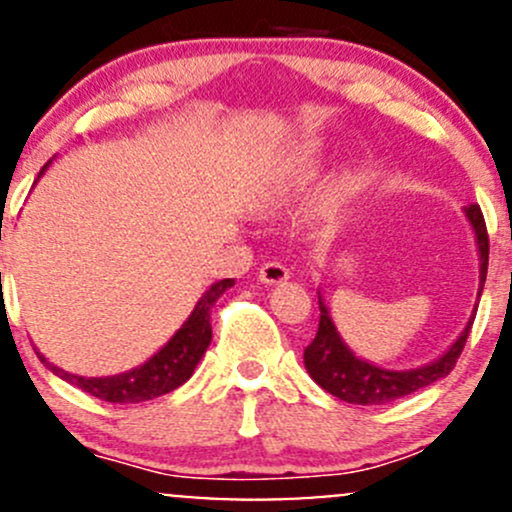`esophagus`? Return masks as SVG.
<instances>
[{
    "mask_svg": "<svg viewBox=\"0 0 512 512\" xmlns=\"http://www.w3.org/2000/svg\"><path fill=\"white\" fill-rule=\"evenodd\" d=\"M289 279V270L279 262H267L260 267V282L262 284H282Z\"/></svg>",
    "mask_w": 512,
    "mask_h": 512,
    "instance_id": "obj_1",
    "label": "esophagus"
}]
</instances>
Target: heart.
<instances>
[{
  "instance_id": "obj_1",
  "label": "heart",
  "mask_w": 512,
  "mask_h": 512,
  "mask_svg": "<svg viewBox=\"0 0 512 512\" xmlns=\"http://www.w3.org/2000/svg\"><path fill=\"white\" fill-rule=\"evenodd\" d=\"M324 166V144L304 139L279 154L265 169L252 193V208L257 213H274L306 191Z\"/></svg>"
}]
</instances>
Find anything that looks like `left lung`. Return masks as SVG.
Returning <instances> with one entry per match:
<instances>
[{
    "instance_id": "left-lung-1",
    "label": "left lung",
    "mask_w": 512,
    "mask_h": 512,
    "mask_svg": "<svg viewBox=\"0 0 512 512\" xmlns=\"http://www.w3.org/2000/svg\"><path fill=\"white\" fill-rule=\"evenodd\" d=\"M464 213L466 218H469L473 235H476L478 299H481L483 282H486L488 272V233L486 223H483V213L476 203L466 206ZM319 309V331H316L314 341H311L304 351L306 373L314 378L316 385L324 387L328 395L338 397V400L351 402V405H385V402L400 400V397L412 395V392L422 390V387H429L451 373V368L456 365V358L464 351L478 306H473L471 319L466 321L459 338H456L437 360L410 370H390L383 368V365L368 363V360H363L360 355H355L341 338L336 324H333V316L331 311H328L321 292Z\"/></svg>"
}]
</instances>
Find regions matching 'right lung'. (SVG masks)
I'll return each instance as SVG.
<instances>
[{
  "instance_id": "obj_1",
  "label": "right lung",
  "mask_w": 512,
  "mask_h": 512,
  "mask_svg": "<svg viewBox=\"0 0 512 512\" xmlns=\"http://www.w3.org/2000/svg\"><path fill=\"white\" fill-rule=\"evenodd\" d=\"M53 161V159H51ZM48 161L41 169L39 179L46 174V169L51 166ZM36 179V181H39ZM34 181V184H36ZM235 284V279H220V282L211 284V287L203 292V297L198 299V304L193 306L191 316L181 324L179 331L159 348L147 363L137 365V368L127 370L120 375H105V378H83V375L66 373L58 365L48 363L43 355L36 351L41 358V363H46V368L53 375H58L61 380L80 387L88 395L100 397L105 402H120V405H134V402H147L154 397L166 395V392L176 390L186 383L193 375L196 365L201 363L203 353L211 346V309L213 304L225 294V289H230Z\"/></svg>"
}]
</instances>
